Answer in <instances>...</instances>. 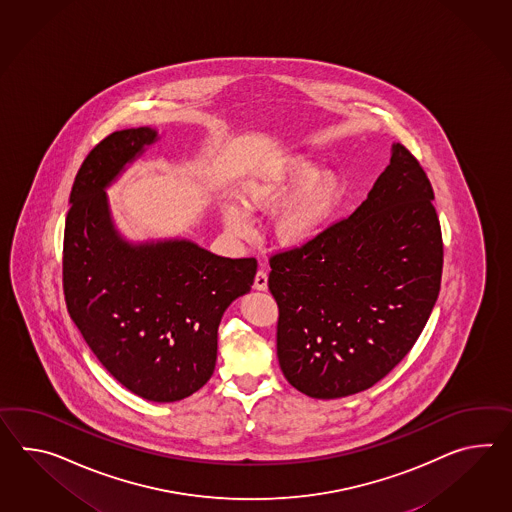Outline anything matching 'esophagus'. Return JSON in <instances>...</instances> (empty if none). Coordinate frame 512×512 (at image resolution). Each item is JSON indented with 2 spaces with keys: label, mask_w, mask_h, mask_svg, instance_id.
<instances>
[{
  "label": "esophagus",
  "mask_w": 512,
  "mask_h": 512,
  "mask_svg": "<svg viewBox=\"0 0 512 512\" xmlns=\"http://www.w3.org/2000/svg\"><path fill=\"white\" fill-rule=\"evenodd\" d=\"M253 287H255V290H266L268 288V274L264 270H259L257 275H255Z\"/></svg>",
  "instance_id": "34e87169"
}]
</instances>
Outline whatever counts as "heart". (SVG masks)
Returning <instances> with one entry per match:
<instances>
[{"instance_id": "1", "label": "heart", "mask_w": 512, "mask_h": 512, "mask_svg": "<svg viewBox=\"0 0 512 512\" xmlns=\"http://www.w3.org/2000/svg\"><path fill=\"white\" fill-rule=\"evenodd\" d=\"M346 181L335 170L320 166L301 155L279 159L259 170L237 190L238 201L222 205L225 229L235 237H248L251 222L248 212L276 214L272 218V237L277 246L296 250L309 244L333 218L346 198Z\"/></svg>"}]
</instances>
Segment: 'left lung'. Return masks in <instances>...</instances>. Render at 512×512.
Wrapping results in <instances>:
<instances>
[{
  "instance_id": "obj_1",
  "label": "left lung",
  "mask_w": 512,
  "mask_h": 512,
  "mask_svg": "<svg viewBox=\"0 0 512 512\" xmlns=\"http://www.w3.org/2000/svg\"><path fill=\"white\" fill-rule=\"evenodd\" d=\"M433 188L401 144L366 200L309 244L270 259L277 359L316 399L375 385L420 337L437 303L442 235Z\"/></svg>"
}]
</instances>
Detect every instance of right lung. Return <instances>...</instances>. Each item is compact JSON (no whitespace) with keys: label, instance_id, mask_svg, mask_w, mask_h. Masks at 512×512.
<instances>
[{"label":"right lung","instance_id":"right-lung-1","mask_svg":"<svg viewBox=\"0 0 512 512\" xmlns=\"http://www.w3.org/2000/svg\"><path fill=\"white\" fill-rule=\"evenodd\" d=\"M157 140L153 127L116 131L81 164L64 229V296L116 381L140 398L172 403L211 379L218 325L250 292L257 261L218 257L188 238L122 235L107 188Z\"/></svg>","mask_w":512,"mask_h":512}]
</instances>
